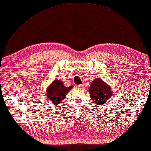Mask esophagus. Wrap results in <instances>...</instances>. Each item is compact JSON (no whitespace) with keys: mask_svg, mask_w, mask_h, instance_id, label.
Wrapping results in <instances>:
<instances>
[{"mask_svg":"<svg viewBox=\"0 0 151 151\" xmlns=\"http://www.w3.org/2000/svg\"><path fill=\"white\" fill-rule=\"evenodd\" d=\"M78 87L79 88H84V85H83V84H81V85H78Z\"/></svg>","mask_w":151,"mask_h":151,"instance_id":"obj_1","label":"esophagus"}]
</instances>
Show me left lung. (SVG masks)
Listing matches in <instances>:
<instances>
[{"label":"left lung","mask_w":151,"mask_h":151,"mask_svg":"<svg viewBox=\"0 0 151 151\" xmlns=\"http://www.w3.org/2000/svg\"><path fill=\"white\" fill-rule=\"evenodd\" d=\"M90 96L94 103L99 105L105 104L109 98H111L112 92L108 84H106L100 78L93 81L89 88Z\"/></svg>","instance_id":"8db88e82"}]
</instances>
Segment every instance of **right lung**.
<instances>
[{
  "instance_id": "1",
  "label": "right lung",
  "mask_w": 151,
  "mask_h": 151,
  "mask_svg": "<svg viewBox=\"0 0 151 151\" xmlns=\"http://www.w3.org/2000/svg\"><path fill=\"white\" fill-rule=\"evenodd\" d=\"M73 88V86L65 87L60 80H55L47 88L48 99L53 104H60L64 100L66 95Z\"/></svg>"
}]
</instances>
